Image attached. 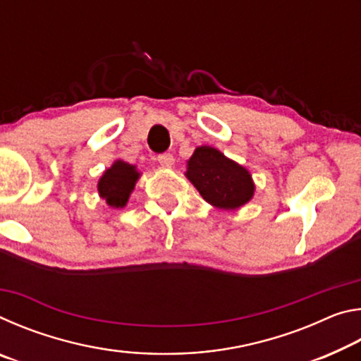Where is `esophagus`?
Returning a JSON list of instances; mask_svg holds the SVG:
<instances>
[{
  "label": "esophagus",
  "mask_w": 361,
  "mask_h": 361,
  "mask_svg": "<svg viewBox=\"0 0 361 361\" xmlns=\"http://www.w3.org/2000/svg\"><path fill=\"white\" fill-rule=\"evenodd\" d=\"M157 161H159V164H161L162 167H172L173 166V162H175V159H173V156L170 154V152H164V154H159L157 156Z\"/></svg>",
  "instance_id": "esophagus-1"
}]
</instances>
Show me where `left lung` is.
Instances as JSON below:
<instances>
[{"instance_id":"obj_1","label":"left lung","mask_w":361,"mask_h":361,"mask_svg":"<svg viewBox=\"0 0 361 361\" xmlns=\"http://www.w3.org/2000/svg\"><path fill=\"white\" fill-rule=\"evenodd\" d=\"M188 180L216 209L235 210L255 194V183L245 167L212 146H199L188 161Z\"/></svg>"}]
</instances>
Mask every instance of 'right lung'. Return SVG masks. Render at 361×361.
<instances>
[{"mask_svg": "<svg viewBox=\"0 0 361 361\" xmlns=\"http://www.w3.org/2000/svg\"><path fill=\"white\" fill-rule=\"evenodd\" d=\"M140 178V172L135 166H130L124 161H116L111 167L105 170L99 180V194L102 199L113 209L126 207L130 192L135 188V183Z\"/></svg>", "mask_w": 361, "mask_h": 361, "instance_id": "obj_1", "label": "right lung"}]
</instances>
